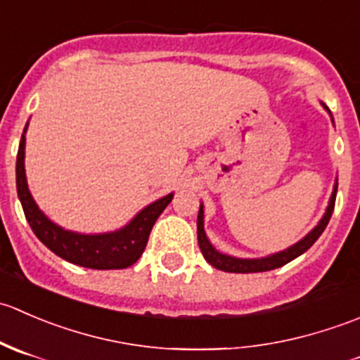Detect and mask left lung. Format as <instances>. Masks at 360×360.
Here are the masks:
<instances>
[{
    "mask_svg": "<svg viewBox=\"0 0 360 360\" xmlns=\"http://www.w3.org/2000/svg\"><path fill=\"white\" fill-rule=\"evenodd\" d=\"M322 108L329 112L331 116V122L335 125V120H333L331 111L329 108L326 106L324 103H321ZM336 191H338V177L335 179V186H333V193L331 198H329L328 207H326L324 216L321 217L317 224L304 235L301 240H297L296 244L289 245L288 249L278 250V252L268 254V256L263 257H235L230 256V254H224L221 250H217L210 244L209 237L205 233V228H203V203H200V210H198V217H197V235H198V245H200V250L205 257L207 263L212 264L214 268L221 271H228V274H257V271H268V270H275V268L284 266L285 263L289 261L296 259L297 256H301L303 252H307L311 245L315 244L319 237L322 235V231L326 230L328 226L329 219H331V214L335 210V200H336Z\"/></svg>",
    "mask_w": 360,
    "mask_h": 360,
    "instance_id": "obj_1",
    "label": "left lung"
}]
</instances>
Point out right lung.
<instances>
[{"label": "right lung", "mask_w": 360, "mask_h": 360, "mask_svg": "<svg viewBox=\"0 0 360 360\" xmlns=\"http://www.w3.org/2000/svg\"><path fill=\"white\" fill-rule=\"evenodd\" d=\"M29 122L25 123L22 137H20L19 153H17L15 177H17V195L22 203V209L29 226L32 228L36 237L43 242L53 254L72 264L94 270H122L136 263L144 252V248L150 238L151 228L160 214L165 210L172 193L151 202L144 209H141L125 226L106 233H78V231L66 230L53 223L45 212L38 207L32 198L25 177V132Z\"/></svg>", "instance_id": "add662e5"}]
</instances>
